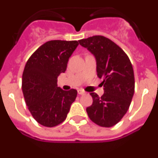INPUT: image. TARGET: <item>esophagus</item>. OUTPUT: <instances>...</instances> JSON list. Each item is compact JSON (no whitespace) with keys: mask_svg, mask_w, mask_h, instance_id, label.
<instances>
[{"mask_svg":"<svg viewBox=\"0 0 158 158\" xmlns=\"http://www.w3.org/2000/svg\"><path fill=\"white\" fill-rule=\"evenodd\" d=\"M78 93H79V95L85 94V91H84V90H78Z\"/></svg>","mask_w":158,"mask_h":158,"instance_id":"34e87169","label":"esophagus"}]
</instances>
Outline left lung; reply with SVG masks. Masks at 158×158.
I'll return each instance as SVG.
<instances>
[{
  "instance_id": "1",
  "label": "left lung",
  "mask_w": 158,
  "mask_h": 158,
  "mask_svg": "<svg viewBox=\"0 0 158 158\" xmlns=\"http://www.w3.org/2000/svg\"><path fill=\"white\" fill-rule=\"evenodd\" d=\"M96 57L98 77L102 79L104 93L91 92L93 102L86 112L91 121L103 127L117 124L128 110L134 93V73L128 56L113 41L103 36L79 40Z\"/></svg>"
}]
</instances>
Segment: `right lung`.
Here are the masks:
<instances>
[{
	"label": "right lung",
	"mask_w": 158,
	"mask_h": 158,
	"mask_svg": "<svg viewBox=\"0 0 158 158\" xmlns=\"http://www.w3.org/2000/svg\"><path fill=\"white\" fill-rule=\"evenodd\" d=\"M78 41L51 40L40 46L25 64L22 90L31 115L41 125L53 127L63 122L75 101L77 90H63L57 78L65 73Z\"/></svg>",
	"instance_id": "add662e5"
}]
</instances>
